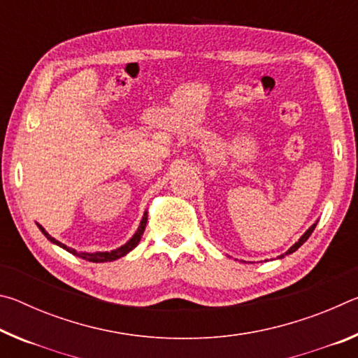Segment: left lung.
Returning <instances> with one entry per match:
<instances>
[{"label": "left lung", "mask_w": 358, "mask_h": 358, "mask_svg": "<svg viewBox=\"0 0 358 358\" xmlns=\"http://www.w3.org/2000/svg\"><path fill=\"white\" fill-rule=\"evenodd\" d=\"M316 224H317V221H316V222H314V224H313V226H311L310 229H308L305 234H303V235H301V237H300V240H299V241H296V243H295V245H292V246H290V248H289V250H287L286 252H284V254H281V256H280V259H282L284 256H287V254H292V252H295L296 250H299V248H300V246H301L303 243H305V241H306L308 238H310V235L313 234V230H314V227H316Z\"/></svg>", "instance_id": "left-lung-1"}]
</instances>
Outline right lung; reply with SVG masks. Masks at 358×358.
Instances as JSON below:
<instances>
[{
  "mask_svg": "<svg viewBox=\"0 0 358 358\" xmlns=\"http://www.w3.org/2000/svg\"><path fill=\"white\" fill-rule=\"evenodd\" d=\"M147 220H148V213H147V211H145L143 216H142L141 226H138V229L136 230V234L132 235V237L128 240V243H124L123 246H120V248H117V250H113V251H98V252H77L76 250H72V248L66 246L63 243H59V241L53 238L52 235H48L47 230L42 227L41 224H38V227H39L41 232L45 235L47 240H50L53 245H58L59 248H63V250H66L68 252L74 254V256H78V257H82L85 260H90V262H112V260H117L120 257L126 256V254L134 250V248L138 245V241H141L142 235H143V230H145V227H147Z\"/></svg>",
  "mask_w": 358,
  "mask_h": 358,
  "instance_id": "right-lung-1",
  "label": "right lung"
}]
</instances>
